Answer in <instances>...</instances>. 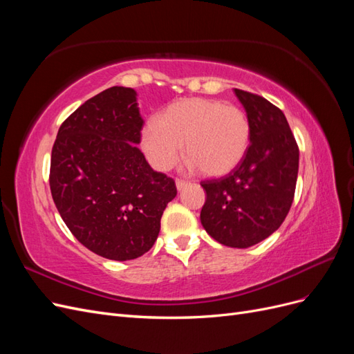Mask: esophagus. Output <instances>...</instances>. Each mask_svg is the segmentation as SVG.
<instances>
[{
	"mask_svg": "<svg viewBox=\"0 0 354 354\" xmlns=\"http://www.w3.org/2000/svg\"><path fill=\"white\" fill-rule=\"evenodd\" d=\"M187 185H189V181H185V180H177V181H176V187H177L178 192L183 190Z\"/></svg>",
	"mask_w": 354,
	"mask_h": 354,
	"instance_id": "1",
	"label": "esophagus"
}]
</instances>
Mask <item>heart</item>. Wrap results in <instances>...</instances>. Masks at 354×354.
<instances>
[{"instance_id":"1","label":"heart","mask_w":354,"mask_h":354,"mask_svg":"<svg viewBox=\"0 0 354 354\" xmlns=\"http://www.w3.org/2000/svg\"><path fill=\"white\" fill-rule=\"evenodd\" d=\"M251 125L246 113L233 104L214 99L178 100L149 120L140 145L151 165L167 171L185 158L205 177H223L236 168L248 152Z\"/></svg>"}]
</instances>
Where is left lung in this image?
<instances>
[{"label": "left lung", "instance_id": "obj_1", "mask_svg": "<svg viewBox=\"0 0 354 354\" xmlns=\"http://www.w3.org/2000/svg\"><path fill=\"white\" fill-rule=\"evenodd\" d=\"M251 125L248 152L226 177L202 181L201 223L212 239L248 248L281 227L292 205L299 152L283 112L260 95L234 88Z\"/></svg>", "mask_w": 354, "mask_h": 354}]
</instances>
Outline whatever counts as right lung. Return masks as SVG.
Masks as SVG:
<instances>
[{
  "label": "right lung",
  "mask_w": 354,
  "mask_h": 354,
  "mask_svg": "<svg viewBox=\"0 0 354 354\" xmlns=\"http://www.w3.org/2000/svg\"><path fill=\"white\" fill-rule=\"evenodd\" d=\"M143 118L137 93L111 87L62 124L51 151L50 189L68 229L85 248L115 261L152 248L160 217L177 195L137 145Z\"/></svg>",
  "instance_id": "add662e5"
}]
</instances>
